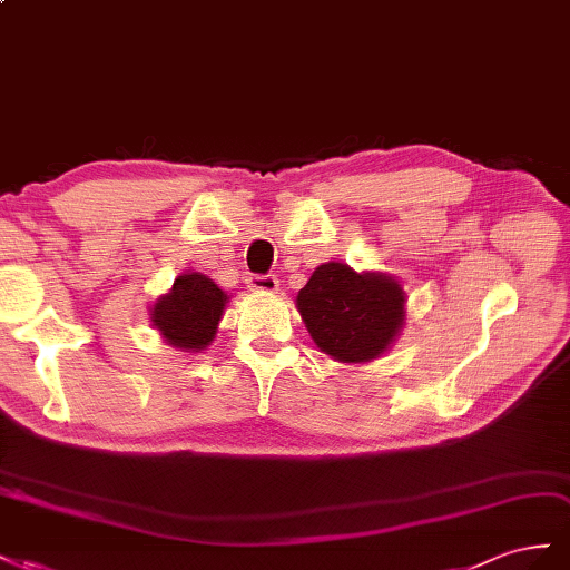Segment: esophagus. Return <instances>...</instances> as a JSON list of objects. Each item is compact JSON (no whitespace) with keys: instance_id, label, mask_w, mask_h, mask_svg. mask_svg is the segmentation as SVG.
I'll return each mask as SVG.
<instances>
[{"instance_id":"esophagus-1","label":"esophagus","mask_w":570,"mask_h":570,"mask_svg":"<svg viewBox=\"0 0 570 570\" xmlns=\"http://www.w3.org/2000/svg\"><path fill=\"white\" fill-rule=\"evenodd\" d=\"M248 288L253 294H276L279 291V279L274 274H253L248 279Z\"/></svg>"}]
</instances>
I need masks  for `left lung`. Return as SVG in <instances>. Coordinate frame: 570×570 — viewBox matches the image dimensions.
Listing matches in <instances>:
<instances>
[{"mask_svg": "<svg viewBox=\"0 0 570 570\" xmlns=\"http://www.w3.org/2000/svg\"><path fill=\"white\" fill-rule=\"evenodd\" d=\"M296 307L322 353L338 363H370L399 336L405 294L389 274L324 263L298 291Z\"/></svg>", "mask_w": 570, "mask_h": 570, "instance_id": "left-lung-1", "label": "left lung"}]
</instances>
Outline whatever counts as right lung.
I'll return each mask as SVG.
<instances>
[{
    "instance_id": "right-lung-1",
    "label": "right lung",
    "mask_w": 570,
    "mask_h": 570,
    "mask_svg": "<svg viewBox=\"0 0 570 570\" xmlns=\"http://www.w3.org/2000/svg\"><path fill=\"white\" fill-rule=\"evenodd\" d=\"M229 296L200 272L176 276L169 294L153 305V324L169 346L198 353L215 341Z\"/></svg>"
}]
</instances>
